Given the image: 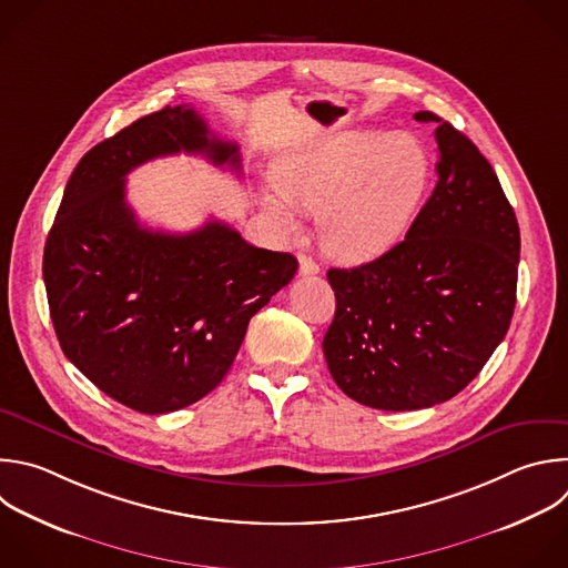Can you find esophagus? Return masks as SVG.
Segmentation results:
<instances>
[{"instance_id":"obj_1","label":"esophagus","mask_w":568,"mask_h":568,"mask_svg":"<svg viewBox=\"0 0 568 568\" xmlns=\"http://www.w3.org/2000/svg\"><path fill=\"white\" fill-rule=\"evenodd\" d=\"M298 272H301V276H312V274H318L321 272V267L310 258V256H298Z\"/></svg>"}]
</instances>
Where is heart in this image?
Listing matches in <instances>:
<instances>
[{
    "instance_id": "b5f03b06",
    "label": "heart",
    "mask_w": 568,
    "mask_h": 568,
    "mask_svg": "<svg viewBox=\"0 0 568 568\" xmlns=\"http://www.w3.org/2000/svg\"><path fill=\"white\" fill-rule=\"evenodd\" d=\"M430 184V158L408 133L352 129L276 158L261 205L285 239L318 212L323 250L365 261L390 250L413 225Z\"/></svg>"
}]
</instances>
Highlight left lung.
Listing matches in <instances>:
<instances>
[{
	"label": "left lung",
	"mask_w": 568,
	"mask_h": 568,
	"mask_svg": "<svg viewBox=\"0 0 568 568\" xmlns=\"http://www.w3.org/2000/svg\"><path fill=\"white\" fill-rule=\"evenodd\" d=\"M437 184L406 239L327 272L336 312L323 354L336 386L376 410H419L462 393L504 341L517 292L519 227L490 162L430 111Z\"/></svg>",
	"instance_id": "left-lung-1"
}]
</instances>
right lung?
Returning a JSON list of instances; mask_svg holds the SVG:
<instances>
[{"label": "right lung", "instance_id": "obj_1", "mask_svg": "<svg viewBox=\"0 0 568 568\" xmlns=\"http://www.w3.org/2000/svg\"><path fill=\"white\" fill-rule=\"evenodd\" d=\"M180 151L241 171L239 144L192 106H164L82 155L44 247L62 352L104 395L144 415L210 395L250 318L298 270L292 254L254 247L221 221L189 234L142 227L126 205V173Z\"/></svg>", "mask_w": 568, "mask_h": 568}]
</instances>
